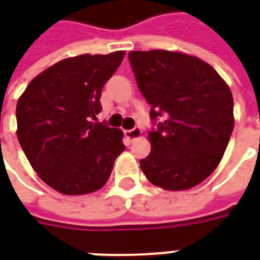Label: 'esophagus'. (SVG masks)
Segmentation results:
<instances>
[{
  "label": "esophagus",
  "mask_w": 260,
  "mask_h": 260,
  "mask_svg": "<svg viewBox=\"0 0 260 260\" xmlns=\"http://www.w3.org/2000/svg\"><path fill=\"white\" fill-rule=\"evenodd\" d=\"M141 135H142V131L139 126H135V128H132V129L125 131V136H126V138H128L131 142L138 139V138H139Z\"/></svg>",
  "instance_id": "1"
}]
</instances>
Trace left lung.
Wrapping results in <instances>:
<instances>
[{
  "label": "left lung",
  "mask_w": 260,
  "mask_h": 260,
  "mask_svg": "<svg viewBox=\"0 0 260 260\" xmlns=\"http://www.w3.org/2000/svg\"><path fill=\"white\" fill-rule=\"evenodd\" d=\"M139 90L152 106V152L142 158L147 180L167 191L201 184L216 170L234 128V102L220 75L182 53L131 51Z\"/></svg>",
  "instance_id": "8db88e82"
}]
</instances>
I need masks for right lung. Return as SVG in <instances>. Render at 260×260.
<instances>
[{
  "label": "right lung",
  "mask_w": 260,
  "mask_h": 260,
  "mask_svg": "<svg viewBox=\"0 0 260 260\" xmlns=\"http://www.w3.org/2000/svg\"><path fill=\"white\" fill-rule=\"evenodd\" d=\"M124 54L62 59L37 75L18 100L20 146L40 178L64 195L100 189L125 150L122 131L94 121L103 86Z\"/></svg>",
  "instance_id": "add662e5"
}]
</instances>
